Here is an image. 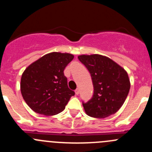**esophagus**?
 Instances as JSON below:
<instances>
[{
  "label": "esophagus",
  "mask_w": 152,
  "mask_h": 152,
  "mask_svg": "<svg viewBox=\"0 0 152 152\" xmlns=\"http://www.w3.org/2000/svg\"><path fill=\"white\" fill-rule=\"evenodd\" d=\"M75 93H76V95H79V88H77L76 90H75Z\"/></svg>",
  "instance_id": "1"
}]
</instances>
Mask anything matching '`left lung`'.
<instances>
[{
	"label": "left lung",
	"instance_id": "1",
	"mask_svg": "<svg viewBox=\"0 0 152 152\" xmlns=\"http://www.w3.org/2000/svg\"><path fill=\"white\" fill-rule=\"evenodd\" d=\"M78 58L90 72L94 87L93 98L82 104L86 114L96 118L115 114L129 92L127 72L111 59L100 54H83Z\"/></svg>",
	"mask_w": 152,
	"mask_h": 152
}]
</instances>
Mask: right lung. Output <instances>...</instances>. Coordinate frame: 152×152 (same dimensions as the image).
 <instances>
[{"label": "right lung", "instance_id": "1", "mask_svg": "<svg viewBox=\"0 0 152 152\" xmlns=\"http://www.w3.org/2000/svg\"><path fill=\"white\" fill-rule=\"evenodd\" d=\"M71 53L52 52L26 68L20 91L26 103L35 113L46 116L63 111L75 93L67 86L65 67L73 60Z\"/></svg>", "mask_w": 152, "mask_h": 152}]
</instances>
